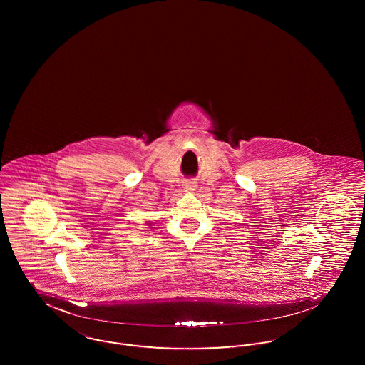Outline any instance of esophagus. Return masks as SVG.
<instances>
[{
	"label": "esophagus",
	"mask_w": 365,
	"mask_h": 365,
	"mask_svg": "<svg viewBox=\"0 0 365 365\" xmlns=\"http://www.w3.org/2000/svg\"><path fill=\"white\" fill-rule=\"evenodd\" d=\"M185 189H187V190H194V189H195V182H191V180L186 182V183H185Z\"/></svg>",
	"instance_id": "1"
}]
</instances>
